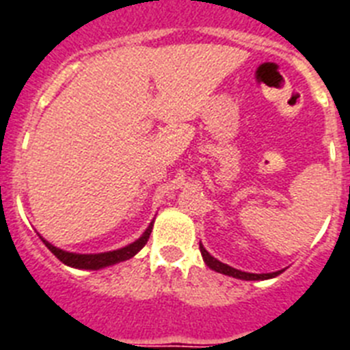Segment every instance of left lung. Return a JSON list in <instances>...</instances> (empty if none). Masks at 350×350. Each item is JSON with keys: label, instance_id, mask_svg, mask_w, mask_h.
I'll list each match as a JSON object with an SVG mask.
<instances>
[{"label": "left lung", "instance_id": "left-lung-1", "mask_svg": "<svg viewBox=\"0 0 350 350\" xmlns=\"http://www.w3.org/2000/svg\"><path fill=\"white\" fill-rule=\"evenodd\" d=\"M200 250H202V256L205 259L206 267L212 268L213 271H219V273H224V275H230V277H234V279H242V280H265V279H271V277H277L280 271H273V273H247V271H240L237 268H231L224 262L217 261V259L210 256L208 252L205 250V247L200 243Z\"/></svg>", "mask_w": 350, "mask_h": 350}]
</instances>
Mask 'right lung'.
<instances>
[{
  "mask_svg": "<svg viewBox=\"0 0 350 350\" xmlns=\"http://www.w3.org/2000/svg\"><path fill=\"white\" fill-rule=\"evenodd\" d=\"M150 231H152V224L148 226L147 231L138 238L137 242L129 243L128 247H122L119 250H112V252H103V254H73V252H66V250H61L57 247L51 245L49 242L43 240V243L47 245V249L51 250L55 258L63 261L64 265L73 268H80V270H100V268L110 267V265H116L119 261H126V259L133 258L137 254L138 250L147 243L148 237H150Z\"/></svg>",
  "mask_w": 350,
  "mask_h": 350,
  "instance_id": "1",
  "label": "right lung"
}]
</instances>
